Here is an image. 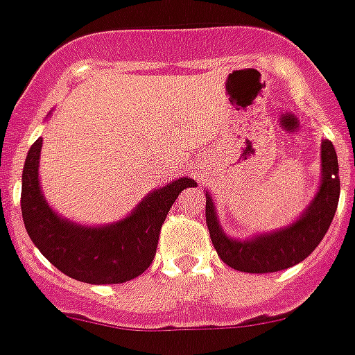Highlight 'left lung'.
I'll list each match as a JSON object with an SVG mask.
<instances>
[{"label":"left lung","instance_id":"obj_1","mask_svg":"<svg viewBox=\"0 0 355 355\" xmlns=\"http://www.w3.org/2000/svg\"><path fill=\"white\" fill-rule=\"evenodd\" d=\"M320 174L319 190L300 219L282 230L254 235L249 241H235L221 230L212 197L205 191V223L219 258L241 272L270 273L298 265L310 256L331 225L340 198L338 158L327 139L320 144Z\"/></svg>","mask_w":355,"mask_h":355}]
</instances>
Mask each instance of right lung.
<instances>
[{
	"instance_id": "add662e5",
	"label": "right lung",
	"mask_w": 355,
	"mask_h": 355,
	"mask_svg": "<svg viewBox=\"0 0 355 355\" xmlns=\"http://www.w3.org/2000/svg\"><path fill=\"white\" fill-rule=\"evenodd\" d=\"M42 137L29 148L22 171L20 207L29 237L55 268L89 284H121L144 272L157 254L162 223L178 195L197 187L180 178L143 198L132 214L106 226H83L60 218L40 190Z\"/></svg>"
}]
</instances>
